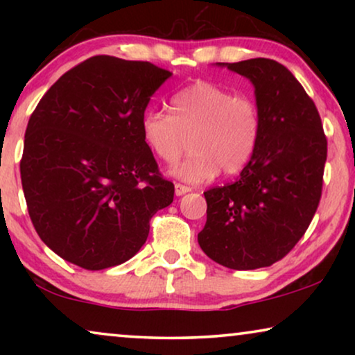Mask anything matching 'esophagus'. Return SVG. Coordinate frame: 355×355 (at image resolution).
Masks as SVG:
<instances>
[{"label": "esophagus", "instance_id": "1", "mask_svg": "<svg viewBox=\"0 0 355 355\" xmlns=\"http://www.w3.org/2000/svg\"><path fill=\"white\" fill-rule=\"evenodd\" d=\"M174 192H176V196H184V193H187V192H191V187L189 186H184V184H179V182H176L174 184Z\"/></svg>", "mask_w": 355, "mask_h": 355}]
</instances>
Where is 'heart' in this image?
<instances>
[{
  "instance_id": "b5f03b06",
  "label": "heart",
  "mask_w": 355,
  "mask_h": 355,
  "mask_svg": "<svg viewBox=\"0 0 355 355\" xmlns=\"http://www.w3.org/2000/svg\"><path fill=\"white\" fill-rule=\"evenodd\" d=\"M140 135L150 152L169 166L186 155L191 142L193 153L173 173L186 182H203L220 169L236 174L249 164L261 135L260 108L250 96L197 80L173 95L171 113L145 111Z\"/></svg>"
}]
</instances>
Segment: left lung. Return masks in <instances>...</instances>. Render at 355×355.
<instances>
[{"label":"left lung","mask_w":355,"mask_h":355,"mask_svg":"<svg viewBox=\"0 0 355 355\" xmlns=\"http://www.w3.org/2000/svg\"><path fill=\"white\" fill-rule=\"evenodd\" d=\"M220 66L254 84L261 135L234 182L203 192L207 223L198 244L231 270L263 268L294 249L317 211L327 135L313 100L288 67L266 58Z\"/></svg>","instance_id":"8db88e82"}]
</instances>
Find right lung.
Listing matches in <instances>:
<instances>
[{"instance_id":"1","label":"right lung","mask_w":355,"mask_h":355,"mask_svg":"<svg viewBox=\"0 0 355 355\" xmlns=\"http://www.w3.org/2000/svg\"><path fill=\"white\" fill-rule=\"evenodd\" d=\"M171 72L148 61L92 56L62 74L28 119L21 181L32 225L85 270L124 263L174 197L140 135L150 96Z\"/></svg>"}]
</instances>
